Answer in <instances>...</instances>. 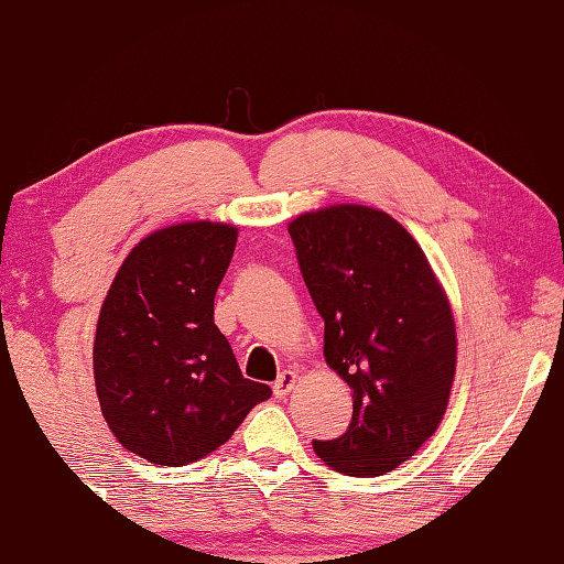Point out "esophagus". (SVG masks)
Listing matches in <instances>:
<instances>
[{
  "label": "esophagus",
  "mask_w": 564,
  "mask_h": 564,
  "mask_svg": "<svg viewBox=\"0 0 564 564\" xmlns=\"http://www.w3.org/2000/svg\"><path fill=\"white\" fill-rule=\"evenodd\" d=\"M295 383H299V373H295V370H291V368H285L283 373H279V378H275L273 395L275 398H285L295 388Z\"/></svg>",
  "instance_id": "1"
}]
</instances>
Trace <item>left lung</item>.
<instances>
[{
    "label": "left lung",
    "mask_w": 564,
    "mask_h": 564,
    "mask_svg": "<svg viewBox=\"0 0 564 564\" xmlns=\"http://www.w3.org/2000/svg\"><path fill=\"white\" fill-rule=\"evenodd\" d=\"M321 313L323 356L352 390V420L313 441L333 470L386 475L431 437L447 410L457 333L451 301L423 248L380 208L336 204L289 224Z\"/></svg>",
    "instance_id": "obj_1"
}]
</instances>
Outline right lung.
I'll return each instance as SVG.
<instances>
[{"label":"right lung","mask_w":564,"mask_h":564,"mask_svg":"<svg viewBox=\"0 0 564 564\" xmlns=\"http://www.w3.org/2000/svg\"><path fill=\"white\" fill-rule=\"evenodd\" d=\"M238 228L174 224L131 248L101 303L94 383L113 437L149 463L178 467L214 453L271 398L243 378L214 323V299Z\"/></svg>","instance_id":"obj_1"}]
</instances>
